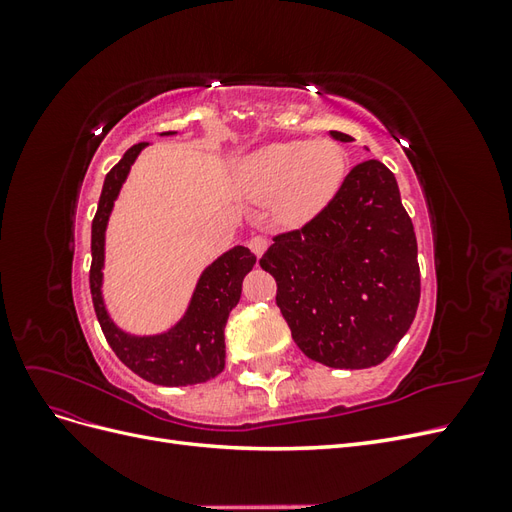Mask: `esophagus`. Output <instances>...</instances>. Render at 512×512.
I'll use <instances>...</instances> for the list:
<instances>
[{"instance_id":"1","label":"esophagus","mask_w":512,"mask_h":512,"mask_svg":"<svg viewBox=\"0 0 512 512\" xmlns=\"http://www.w3.org/2000/svg\"><path fill=\"white\" fill-rule=\"evenodd\" d=\"M247 245H250V250H252L256 256H260V254L265 252L267 247H269V239H267L265 235H254Z\"/></svg>"}]
</instances>
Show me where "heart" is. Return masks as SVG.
<instances>
[{"label":"heart","instance_id":"heart-1","mask_svg":"<svg viewBox=\"0 0 512 512\" xmlns=\"http://www.w3.org/2000/svg\"><path fill=\"white\" fill-rule=\"evenodd\" d=\"M344 173V153L331 141L273 143L247 160L245 190L256 200H273L282 222L301 224L337 194Z\"/></svg>","mask_w":512,"mask_h":512}]
</instances>
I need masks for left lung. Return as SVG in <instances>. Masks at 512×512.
Returning a JSON list of instances; mask_svg holds the SVG:
<instances>
[{"label": "left lung", "mask_w": 512, "mask_h": 512, "mask_svg": "<svg viewBox=\"0 0 512 512\" xmlns=\"http://www.w3.org/2000/svg\"><path fill=\"white\" fill-rule=\"evenodd\" d=\"M258 262L275 277L294 344L327 367L382 363L421 299L414 226L395 175L378 160L356 164L329 203L301 228L275 235Z\"/></svg>", "instance_id": "8db88e82"}]
</instances>
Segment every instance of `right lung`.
Segmentation results:
<instances>
[{
    "label": "right lung",
    "mask_w": 512,
    "mask_h": 512,
    "mask_svg": "<svg viewBox=\"0 0 512 512\" xmlns=\"http://www.w3.org/2000/svg\"><path fill=\"white\" fill-rule=\"evenodd\" d=\"M147 143L130 147L123 158L108 170L102 185L98 211L91 222V301L108 346L119 361L136 376L162 386L200 384L215 378L226 365L224 327L232 307L239 303L243 277L252 271L256 256L243 245L232 247L200 275L192 303L175 329L156 337H132L119 331L106 316L102 303V262H104V228L111 215L121 183L138 153Z\"/></svg>",
    "instance_id": "add662e5"
}]
</instances>
